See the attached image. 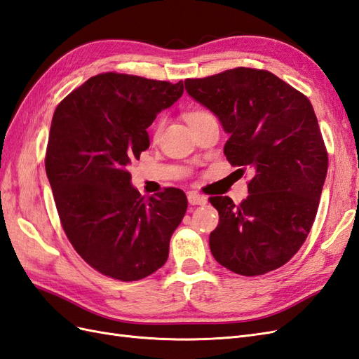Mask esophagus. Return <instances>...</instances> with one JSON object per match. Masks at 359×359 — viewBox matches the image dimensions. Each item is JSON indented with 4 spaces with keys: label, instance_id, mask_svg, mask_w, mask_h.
Returning <instances> with one entry per match:
<instances>
[{
    "label": "esophagus",
    "instance_id": "obj_1",
    "mask_svg": "<svg viewBox=\"0 0 359 359\" xmlns=\"http://www.w3.org/2000/svg\"><path fill=\"white\" fill-rule=\"evenodd\" d=\"M188 201H189V204H192V206H204V204L208 203V198L200 196V194H197V192H189Z\"/></svg>",
    "mask_w": 359,
    "mask_h": 359
}]
</instances>
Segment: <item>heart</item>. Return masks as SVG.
<instances>
[{
    "label": "heart",
    "mask_w": 359,
    "mask_h": 359,
    "mask_svg": "<svg viewBox=\"0 0 359 359\" xmlns=\"http://www.w3.org/2000/svg\"><path fill=\"white\" fill-rule=\"evenodd\" d=\"M204 116H209V112L203 111V109H194V111H191L187 114V121L192 123V121H196L198 118H203ZM162 126H163V118H159L158 123H156V126H155V135H159Z\"/></svg>",
    "instance_id": "obj_1"
}]
</instances>
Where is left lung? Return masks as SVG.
I'll return each instance as SVG.
<instances>
[{
    "instance_id": "1",
    "label": "left lung",
    "mask_w": 359,
    "mask_h": 359,
    "mask_svg": "<svg viewBox=\"0 0 359 359\" xmlns=\"http://www.w3.org/2000/svg\"><path fill=\"white\" fill-rule=\"evenodd\" d=\"M188 95L230 135L224 155L250 168L241 204L210 197L219 213L209 245L234 273L263 275L287 263L311 230L327 171V153L311 102L268 70L236 67L187 79Z\"/></svg>"
}]
</instances>
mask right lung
Listing matches in <instances>:
<instances>
[{
	"mask_svg": "<svg viewBox=\"0 0 359 359\" xmlns=\"http://www.w3.org/2000/svg\"><path fill=\"white\" fill-rule=\"evenodd\" d=\"M183 95V83L100 74L60 102L50 123L46 176L67 239L91 268L137 281L168 259L188 208L167 188L147 200L129 165L150 146L147 128Z\"/></svg>",
	"mask_w": 359,
	"mask_h": 359,
	"instance_id": "right-lung-1",
	"label": "right lung"
}]
</instances>
